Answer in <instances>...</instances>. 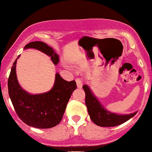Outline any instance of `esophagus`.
I'll list each match as a JSON object with an SVG mask.
<instances>
[{
    "instance_id": "esophagus-1",
    "label": "esophagus",
    "mask_w": 152,
    "mask_h": 152,
    "mask_svg": "<svg viewBox=\"0 0 152 152\" xmlns=\"http://www.w3.org/2000/svg\"><path fill=\"white\" fill-rule=\"evenodd\" d=\"M76 84H77L78 88H81L82 85H83V82H82L81 79H80V78H76Z\"/></svg>"
}]
</instances>
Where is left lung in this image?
<instances>
[{
  "label": "left lung",
  "instance_id": "8db88e82",
  "mask_svg": "<svg viewBox=\"0 0 152 152\" xmlns=\"http://www.w3.org/2000/svg\"><path fill=\"white\" fill-rule=\"evenodd\" d=\"M83 88L86 94L85 102L91 119L95 124L99 126L111 127L118 126L128 121L137 114V112H134L129 114L122 115L110 112L99 102L89 87L87 85H83Z\"/></svg>",
  "mask_w": 152,
  "mask_h": 152
}]
</instances>
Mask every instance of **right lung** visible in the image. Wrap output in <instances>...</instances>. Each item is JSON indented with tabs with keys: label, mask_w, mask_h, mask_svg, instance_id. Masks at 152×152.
Masks as SVG:
<instances>
[{
	"label": "right lung",
	"mask_w": 152,
	"mask_h": 152,
	"mask_svg": "<svg viewBox=\"0 0 152 152\" xmlns=\"http://www.w3.org/2000/svg\"><path fill=\"white\" fill-rule=\"evenodd\" d=\"M27 48L41 50L49 56L55 65L58 64V55L46 43L34 41L24 47V49ZM17 59L13 63L8 81V94L17 115L22 121L35 128L48 129L56 126L61 121L69 99L77 87L76 81H66L57 73L53 88L49 91L31 94L18 83L15 72Z\"/></svg>",
	"instance_id": "obj_1"
}]
</instances>
